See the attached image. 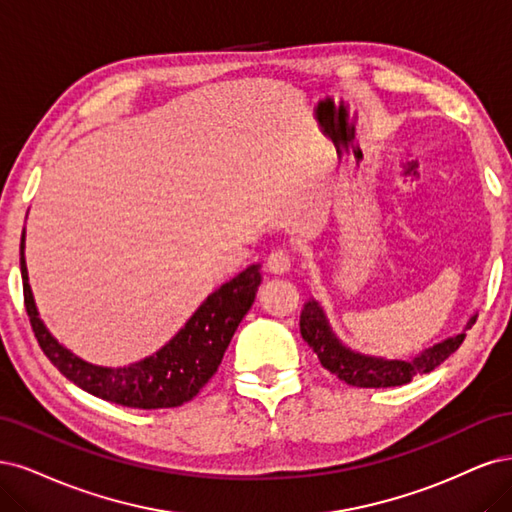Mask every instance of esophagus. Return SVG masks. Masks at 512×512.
Instances as JSON below:
<instances>
[{"mask_svg": "<svg viewBox=\"0 0 512 512\" xmlns=\"http://www.w3.org/2000/svg\"><path fill=\"white\" fill-rule=\"evenodd\" d=\"M266 266H268V270L274 272V274H285V272H289V268H291V255H289V251H285V249H274V251L268 255V259H266Z\"/></svg>", "mask_w": 512, "mask_h": 512, "instance_id": "esophagus-1", "label": "esophagus"}]
</instances>
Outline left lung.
<instances>
[{"label": "left lung", "mask_w": 512, "mask_h": 512, "mask_svg": "<svg viewBox=\"0 0 512 512\" xmlns=\"http://www.w3.org/2000/svg\"><path fill=\"white\" fill-rule=\"evenodd\" d=\"M476 315L468 321L466 329L472 327ZM466 329L461 334L442 340L430 349H425L412 359H383V357H370L355 353L336 338V334L329 327L325 312L319 302L310 300L304 304L300 315V332L302 338L308 342L312 351L317 353L321 366L336 374L340 381L353 387H398L412 381V376L432 372L440 366L444 359L459 349V344L466 338Z\"/></svg>", "instance_id": "obj_1"}]
</instances>
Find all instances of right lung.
Segmentation results:
<instances>
[{
	"label": "right lung",
	"instance_id": "right-lung-1",
	"mask_svg": "<svg viewBox=\"0 0 512 512\" xmlns=\"http://www.w3.org/2000/svg\"><path fill=\"white\" fill-rule=\"evenodd\" d=\"M25 232L21 238V276L29 323L40 349L74 385L106 402L127 408H174L195 398L219 370L229 340L255 302L261 283L259 263H253L210 293L185 327L151 357L123 368L93 366L61 346L38 317L25 266Z\"/></svg>",
	"mask_w": 512,
	"mask_h": 512
}]
</instances>
